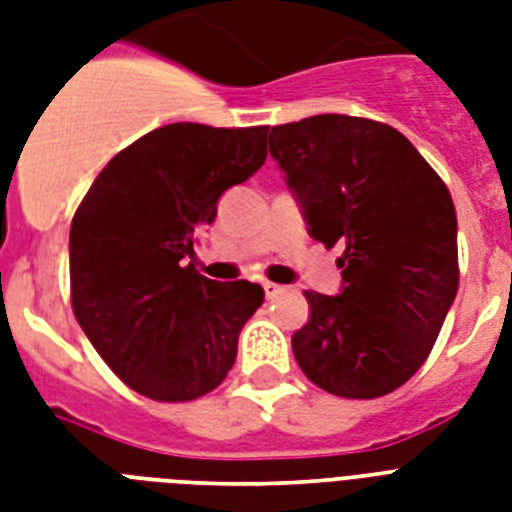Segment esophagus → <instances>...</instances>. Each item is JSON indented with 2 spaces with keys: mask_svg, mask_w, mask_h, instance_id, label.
<instances>
[{
  "mask_svg": "<svg viewBox=\"0 0 512 512\" xmlns=\"http://www.w3.org/2000/svg\"><path fill=\"white\" fill-rule=\"evenodd\" d=\"M263 289L268 300H273V297H279L281 292H284V287H281V284H273V281H263Z\"/></svg>",
  "mask_w": 512,
  "mask_h": 512,
  "instance_id": "1",
  "label": "esophagus"
}]
</instances>
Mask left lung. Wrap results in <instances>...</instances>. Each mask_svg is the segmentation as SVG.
I'll return each mask as SVG.
<instances>
[{
  "mask_svg": "<svg viewBox=\"0 0 512 512\" xmlns=\"http://www.w3.org/2000/svg\"><path fill=\"white\" fill-rule=\"evenodd\" d=\"M268 148L308 233L345 247L340 295L305 292L311 319L292 335L297 364L332 396L401 388L433 350L460 284L449 188L401 132L372 119L279 124Z\"/></svg>",
  "mask_w": 512,
  "mask_h": 512,
  "instance_id": "8db88e82",
  "label": "left lung"
}]
</instances>
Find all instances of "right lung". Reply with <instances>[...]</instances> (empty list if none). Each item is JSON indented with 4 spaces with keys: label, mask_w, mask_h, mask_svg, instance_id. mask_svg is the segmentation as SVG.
Returning <instances> with one entry per match:
<instances>
[{
    "label": "right lung",
    "mask_w": 512,
    "mask_h": 512,
    "mask_svg": "<svg viewBox=\"0 0 512 512\" xmlns=\"http://www.w3.org/2000/svg\"><path fill=\"white\" fill-rule=\"evenodd\" d=\"M268 127L177 122L103 167L68 239L71 305L119 380L154 401H193L236 361L239 332L263 305L252 281H212L191 260L217 199L265 162Z\"/></svg>",
    "instance_id": "1"
}]
</instances>
